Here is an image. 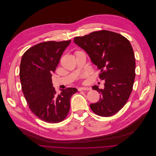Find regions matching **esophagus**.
I'll list each match as a JSON object with an SVG mask.
<instances>
[{"instance_id":"1","label":"esophagus","mask_w":156,"mask_h":156,"mask_svg":"<svg viewBox=\"0 0 156 156\" xmlns=\"http://www.w3.org/2000/svg\"><path fill=\"white\" fill-rule=\"evenodd\" d=\"M91 88L89 87H80L78 88L79 91H82V90H90Z\"/></svg>"}]
</instances>
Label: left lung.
I'll return each instance as SVG.
<instances>
[{"instance_id": "left-lung-1", "label": "left lung", "mask_w": 156, "mask_h": 156, "mask_svg": "<svg viewBox=\"0 0 156 156\" xmlns=\"http://www.w3.org/2000/svg\"><path fill=\"white\" fill-rule=\"evenodd\" d=\"M74 42L84 50L92 63L100 70L105 88H92L101 93L100 100L90 105L91 110L101 117H110L119 112L128 101L135 77V58L129 41L112 31L102 30Z\"/></svg>"}]
</instances>
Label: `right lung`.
Masks as SVG:
<instances>
[{"label":"right lung","instance_id":"right-lung-1","mask_svg":"<svg viewBox=\"0 0 156 156\" xmlns=\"http://www.w3.org/2000/svg\"><path fill=\"white\" fill-rule=\"evenodd\" d=\"M70 41H48L29 48L23 55L20 78L29 108L37 117L48 123H58L68 115L70 100L76 88L61 89L58 94L51 76Z\"/></svg>","mask_w":156,"mask_h":156}]
</instances>
